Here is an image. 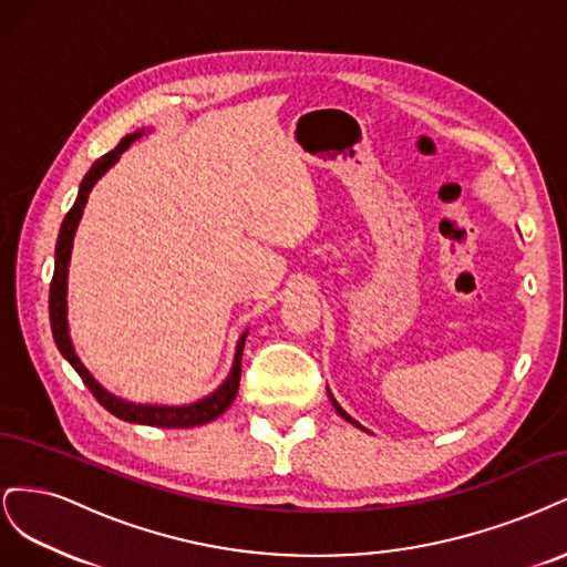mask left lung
<instances>
[{
	"mask_svg": "<svg viewBox=\"0 0 567 567\" xmlns=\"http://www.w3.org/2000/svg\"><path fill=\"white\" fill-rule=\"evenodd\" d=\"M326 390H329V388H326ZM329 400H331V404H333V409H336V411H338V414H340V416H342V419H346V421H348V423H352V425H357V427H362V431H364V425H359V423H357V421H354V419H352V416H350V414H348V411H346V409H342V406H340V404H338V402H336V398H333V394H331V390H329Z\"/></svg>",
	"mask_w": 567,
	"mask_h": 567,
	"instance_id": "obj_1",
	"label": "left lung"
}]
</instances>
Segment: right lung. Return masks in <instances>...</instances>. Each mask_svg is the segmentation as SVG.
Wrapping results in <instances>:
<instances>
[{
  "label": "right lung",
  "mask_w": 567,
  "mask_h": 567,
  "mask_svg": "<svg viewBox=\"0 0 567 567\" xmlns=\"http://www.w3.org/2000/svg\"><path fill=\"white\" fill-rule=\"evenodd\" d=\"M144 132H148V130L142 127V130L123 136V142H120L113 151H109L106 156H101L90 167V173L84 175V179L80 182L78 198L73 203V208L68 210V215L63 217V225H61V231L56 238L54 279H51V286H49V321H51V333H54L59 352L68 359V364H71L80 373V379L92 390L99 404L109 409L113 416L130 421V423H146V425H158V427H194V425L210 423L219 414H225V411L231 406V402L236 400L238 381H241V354H244V342H246L248 331H244L241 338H238V342H236V352H234L229 375L210 394H205V398H200L196 402H188V404H144V402H130V400L117 398V394H113L111 390L101 385L90 373V369L80 362V357H78L75 346L71 340V329H68V267H71L73 238H75L78 225L82 219L84 205H87V198L92 194L94 184L109 173V169L120 161V156H123V153L136 140H140Z\"/></svg>",
  "instance_id": "add662e5"
}]
</instances>
